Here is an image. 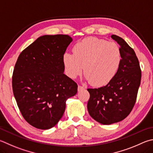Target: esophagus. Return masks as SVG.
I'll return each mask as SVG.
<instances>
[{
    "instance_id": "34e87169",
    "label": "esophagus",
    "mask_w": 153,
    "mask_h": 153,
    "mask_svg": "<svg viewBox=\"0 0 153 153\" xmlns=\"http://www.w3.org/2000/svg\"><path fill=\"white\" fill-rule=\"evenodd\" d=\"M85 88L84 87V86H82V85H78V89H77V90H78V91H81V90H84V89H85Z\"/></svg>"
}]
</instances>
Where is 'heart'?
<instances>
[{
	"label": "heart",
	"instance_id": "obj_1",
	"mask_svg": "<svg viewBox=\"0 0 153 153\" xmlns=\"http://www.w3.org/2000/svg\"><path fill=\"white\" fill-rule=\"evenodd\" d=\"M73 53L65 52L63 55L66 74L70 78H76L84 66L85 79L94 85L109 83L117 74L121 63L119 46L102 39H84L74 46Z\"/></svg>",
	"mask_w": 153,
	"mask_h": 153
}]
</instances>
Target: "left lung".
<instances>
[{
  "label": "left lung",
  "mask_w": 153,
  "mask_h": 153,
  "mask_svg": "<svg viewBox=\"0 0 153 153\" xmlns=\"http://www.w3.org/2000/svg\"><path fill=\"white\" fill-rule=\"evenodd\" d=\"M120 45L121 63L114 77L103 87L88 89L90 94L88 110L98 123L109 125L122 121L131 112L141 80L138 59L123 38L111 35Z\"/></svg>",
  "instance_id": "left-lung-1"
}]
</instances>
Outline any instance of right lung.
<instances>
[{
    "instance_id": "right-lung-1",
    "label": "right lung",
    "mask_w": 153,
    "mask_h": 153,
    "mask_svg": "<svg viewBox=\"0 0 153 153\" xmlns=\"http://www.w3.org/2000/svg\"><path fill=\"white\" fill-rule=\"evenodd\" d=\"M68 35L41 36L21 53L13 74V90L21 114L31 126L48 130L57 124L66 100L77 85L64 72L63 55L71 41Z\"/></svg>"
}]
</instances>
